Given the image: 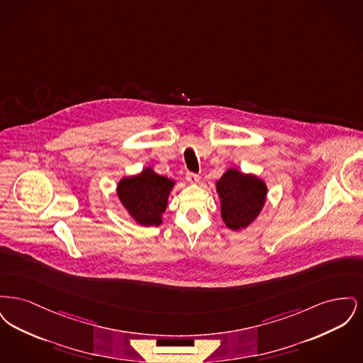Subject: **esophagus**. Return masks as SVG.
Listing matches in <instances>:
<instances>
[{"mask_svg": "<svg viewBox=\"0 0 363 363\" xmlns=\"http://www.w3.org/2000/svg\"><path fill=\"white\" fill-rule=\"evenodd\" d=\"M186 179L191 182V184H197L200 181V177H199V174L188 173L186 174Z\"/></svg>", "mask_w": 363, "mask_h": 363, "instance_id": "esophagus-1", "label": "esophagus"}]
</instances>
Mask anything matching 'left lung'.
Returning a JSON list of instances; mask_svg holds the SVG:
<instances>
[{
  "instance_id": "obj_1",
  "label": "left lung",
  "mask_w": 363,
  "mask_h": 363,
  "mask_svg": "<svg viewBox=\"0 0 363 363\" xmlns=\"http://www.w3.org/2000/svg\"><path fill=\"white\" fill-rule=\"evenodd\" d=\"M225 225L240 230L250 225L265 203L267 186L255 175L230 169L216 184Z\"/></svg>"
}]
</instances>
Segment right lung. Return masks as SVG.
<instances>
[{
	"label": "right lung",
	"instance_id": "obj_1",
	"mask_svg": "<svg viewBox=\"0 0 363 363\" xmlns=\"http://www.w3.org/2000/svg\"><path fill=\"white\" fill-rule=\"evenodd\" d=\"M174 182L147 167L132 178H123L117 193L123 207L140 225H159Z\"/></svg>",
	"mask_w": 363,
	"mask_h": 363
}]
</instances>
